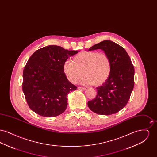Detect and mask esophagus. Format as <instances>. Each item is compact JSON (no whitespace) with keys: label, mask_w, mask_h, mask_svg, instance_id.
<instances>
[{"label":"esophagus","mask_w":157,"mask_h":157,"mask_svg":"<svg viewBox=\"0 0 157 157\" xmlns=\"http://www.w3.org/2000/svg\"><path fill=\"white\" fill-rule=\"evenodd\" d=\"M78 90H86V88H83V87H78Z\"/></svg>","instance_id":"1"}]
</instances>
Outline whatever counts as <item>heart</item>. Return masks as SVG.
Masks as SVG:
<instances>
[{
  "label": "heart",
  "mask_w": 157,
  "mask_h": 157,
  "mask_svg": "<svg viewBox=\"0 0 157 157\" xmlns=\"http://www.w3.org/2000/svg\"><path fill=\"white\" fill-rule=\"evenodd\" d=\"M63 72L72 83L78 82L82 75V82L98 86L104 83L111 72V63L108 56L98 51H82L74 57L73 62L67 60Z\"/></svg>",
  "instance_id": "heart-1"
}]
</instances>
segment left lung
<instances>
[{"label":"left lung","mask_w":157,"mask_h":157,"mask_svg":"<svg viewBox=\"0 0 157 157\" xmlns=\"http://www.w3.org/2000/svg\"><path fill=\"white\" fill-rule=\"evenodd\" d=\"M99 49L111 60V72L108 79L97 88V95L88 105L96 113L109 115L119 112L127 104L134 86V67L125 49L117 44L105 40L88 51Z\"/></svg>","instance_id":"1"}]
</instances>
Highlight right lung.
<instances>
[{"mask_svg":"<svg viewBox=\"0 0 157 157\" xmlns=\"http://www.w3.org/2000/svg\"><path fill=\"white\" fill-rule=\"evenodd\" d=\"M78 53L49 45L33 53L23 69L22 90L30 109L42 117L62 113L67 106V94L76 86L67 80L63 65Z\"/></svg>","mask_w":157,"mask_h":157,"instance_id":"right-lung-1","label":"right lung"}]
</instances>
